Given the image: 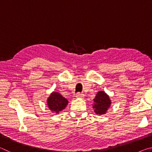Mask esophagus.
Segmentation results:
<instances>
[{
  "label": "esophagus",
  "instance_id": "obj_1",
  "mask_svg": "<svg viewBox=\"0 0 152 152\" xmlns=\"http://www.w3.org/2000/svg\"><path fill=\"white\" fill-rule=\"evenodd\" d=\"M84 95L83 94L79 93V92L78 93H77L76 95V97L78 98V99H82V98H84Z\"/></svg>",
  "mask_w": 152,
  "mask_h": 152
}]
</instances>
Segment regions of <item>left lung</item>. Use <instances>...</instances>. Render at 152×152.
<instances>
[{
  "label": "left lung",
  "instance_id": "1",
  "mask_svg": "<svg viewBox=\"0 0 152 152\" xmlns=\"http://www.w3.org/2000/svg\"><path fill=\"white\" fill-rule=\"evenodd\" d=\"M93 101L94 104L92 108L94 109V113L99 115L106 114L111 104L109 96L103 91L98 92Z\"/></svg>",
  "mask_w": 152,
  "mask_h": 152
}]
</instances>
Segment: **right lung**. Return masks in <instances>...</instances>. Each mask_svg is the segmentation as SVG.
I'll use <instances>...</instances> for the list:
<instances>
[{"label":"right lung","instance_id":"add662e5","mask_svg":"<svg viewBox=\"0 0 152 152\" xmlns=\"http://www.w3.org/2000/svg\"><path fill=\"white\" fill-rule=\"evenodd\" d=\"M68 104V100L57 92H51L47 100V104L49 109L56 114L65 109Z\"/></svg>","mask_w":152,"mask_h":152}]
</instances>
